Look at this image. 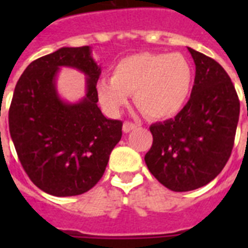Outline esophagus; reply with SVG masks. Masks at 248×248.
Returning a JSON list of instances; mask_svg holds the SVG:
<instances>
[{
	"label": "esophagus",
	"instance_id": "34e87169",
	"mask_svg": "<svg viewBox=\"0 0 248 248\" xmlns=\"http://www.w3.org/2000/svg\"><path fill=\"white\" fill-rule=\"evenodd\" d=\"M136 127H138V124L126 121V122L124 124V127H122V128H124V132H126V134H127V132L132 131V130H134V128H136Z\"/></svg>",
	"mask_w": 248,
	"mask_h": 248
}]
</instances>
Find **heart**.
Here are the masks:
<instances>
[{
    "instance_id": "obj_1",
    "label": "heart",
    "mask_w": 248,
    "mask_h": 248,
    "mask_svg": "<svg viewBox=\"0 0 248 248\" xmlns=\"http://www.w3.org/2000/svg\"><path fill=\"white\" fill-rule=\"evenodd\" d=\"M193 79L192 65L185 56L140 52L117 62L112 77L97 81L96 93L110 114L120 112L134 93L136 105L148 117L163 120L184 108Z\"/></svg>"
}]
</instances>
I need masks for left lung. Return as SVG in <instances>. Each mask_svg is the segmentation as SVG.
<instances>
[{
    "mask_svg": "<svg viewBox=\"0 0 248 248\" xmlns=\"http://www.w3.org/2000/svg\"><path fill=\"white\" fill-rule=\"evenodd\" d=\"M188 51L196 64L190 99L173 118L149 127L153 144L144 157L152 175L173 192L201 188L221 172L239 118L238 95L224 68Z\"/></svg>",
    "mask_w": 248,
    "mask_h": 248,
    "instance_id": "obj_1",
    "label": "left lung"
}]
</instances>
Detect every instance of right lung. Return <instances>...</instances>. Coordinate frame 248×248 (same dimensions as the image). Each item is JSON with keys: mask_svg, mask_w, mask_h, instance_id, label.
I'll list each match as a JSON object with an SVG mask.
<instances>
[{"mask_svg": "<svg viewBox=\"0 0 248 248\" xmlns=\"http://www.w3.org/2000/svg\"><path fill=\"white\" fill-rule=\"evenodd\" d=\"M86 76V93L69 103L60 97V67ZM101 73L90 46L62 47L25 68L9 110L10 135L23 169L41 190L56 197L78 196L100 180L122 136V122L97 107Z\"/></svg>", "mask_w": 248, "mask_h": 248, "instance_id": "add662e5", "label": "right lung"}]
</instances>
